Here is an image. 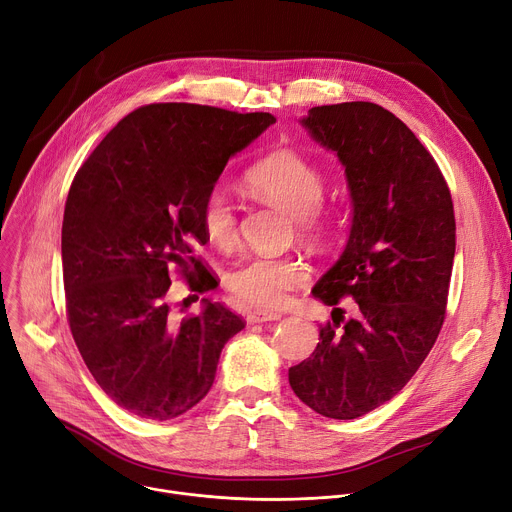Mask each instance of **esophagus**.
Masks as SVG:
<instances>
[{
	"instance_id": "esophagus-1",
	"label": "esophagus",
	"mask_w": 512,
	"mask_h": 512,
	"mask_svg": "<svg viewBox=\"0 0 512 512\" xmlns=\"http://www.w3.org/2000/svg\"><path fill=\"white\" fill-rule=\"evenodd\" d=\"M282 315L280 313H274V311H249L247 313V321L249 323H267V321H280Z\"/></svg>"
}]
</instances>
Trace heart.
Masks as SVG:
<instances>
[{
    "label": "heart",
    "mask_w": 512,
    "mask_h": 512,
    "mask_svg": "<svg viewBox=\"0 0 512 512\" xmlns=\"http://www.w3.org/2000/svg\"><path fill=\"white\" fill-rule=\"evenodd\" d=\"M247 187L261 199L290 214L298 228L309 234L325 230L321 201L325 197V177L304 156L282 150L259 160L247 173ZM201 228L218 247H228L236 238V212L222 189H212L201 203ZM309 282V269L294 257L253 255L238 261L228 274V290L249 304L276 309L290 292Z\"/></svg>",
    "instance_id": "obj_1"
}]
</instances>
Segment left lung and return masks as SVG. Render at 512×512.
Wrapping results in <instances>:
<instances>
[{"mask_svg":"<svg viewBox=\"0 0 512 512\" xmlns=\"http://www.w3.org/2000/svg\"><path fill=\"white\" fill-rule=\"evenodd\" d=\"M300 123L342 162L352 199L346 249L313 296L329 306L350 296L356 317L321 325L288 381L317 414L354 420L395 397L436 342L455 257L453 199L414 131L374 102L313 107Z\"/></svg>","mask_w":512,"mask_h":512,"instance_id":"obj_1","label":"left lung"}]
</instances>
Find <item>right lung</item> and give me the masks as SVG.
<instances>
[{"label":"right lung","instance_id":"obj_1","mask_svg":"<svg viewBox=\"0 0 512 512\" xmlns=\"http://www.w3.org/2000/svg\"><path fill=\"white\" fill-rule=\"evenodd\" d=\"M271 123L269 113L146 105L76 173L61 228L67 321L94 381L133 416L164 422L189 412L212 389L224 344L245 329L206 298L199 315L179 321L168 271L199 294L216 286L193 257L210 241L201 203L226 162Z\"/></svg>","mask_w":512,"mask_h":512}]
</instances>
